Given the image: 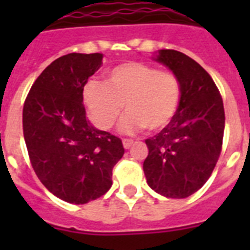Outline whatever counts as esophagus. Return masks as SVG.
<instances>
[{"instance_id":"esophagus-1","label":"esophagus","mask_w":250,"mask_h":250,"mask_svg":"<svg viewBox=\"0 0 250 250\" xmlns=\"http://www.w3.org/2000/svg\"><path fill=\"white\" fill-rule=\"evenodd\" d=\"M133 145V141L132 140H123V146H125V149H129L131 146Z\"/></svg>"}]
</instances>
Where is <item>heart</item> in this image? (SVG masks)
<instances>
[{
    "label": "heart",
    "mask_w": 250,
    "mask_h": 250,
    "mask_svg": "<svg viewBox=\"0 0 250 250\" xmlns=\"http://www.w3.org/2000/svg\"><path fill=\"white\" fill-rule=\"evenodd\" d=\"M180 100L182 84L174 74L141 62L118 64L107 72L105 83L89 80L83 88L88 114L100 129L111 128L125 107V133L164 129L174 119Z\"/></svg>",
    "instance_id": "b5f03b06"
}]
</instances>
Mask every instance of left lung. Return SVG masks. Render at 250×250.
Listing matches in <instances>:
<instances>
[{"instance_id": "1", "label": "left lung", "mask_w": 250, "mask_h": 250, "mask_svg": "<svg viewBox=\"0 0 250 250\" xmlns=\"http://www.w3.org/2000/svg\"><path fill=\"white\" fill-rule=\"evenodd\" d=\"M182 84V100L170 125L145 140L143 168L148 186L170 198H186L201 188L217 165L225 132V107L211 76L190 57L171 49L153 58Z\"/></svg>"}]
</instances>
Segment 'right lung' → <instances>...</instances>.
I'll return each mask as SVG.
<instances>
[{
	"label": "right lung",
	"mask_w": 250,
	"mask_h": 250,
	"mask_svg": "<svg viewBox=\"0 0 250 250\" xmlns=\"http://www.w3.org/2000/svg\"><path fill=\"white\" fill-rule=\"evenodd\" d=\"M102 57H60L33 83L23 107V133L37 178L54 196L76 205L110 189L113 167L125 154L121 139L94 128L83 105V88Z\"/></svg>",
	"instance_id": "obj_1"
}]
</instances>
